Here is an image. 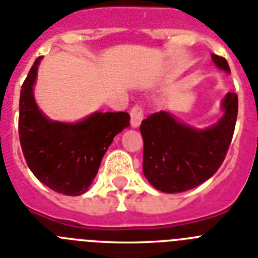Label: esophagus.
I'll return each mask as SVG.
<instances>
[{
    "instance_id": "esophagus-1",
    "label": "esophagus",
    "mask_w": 258,
    "mask_h": 258,
    "mask_svg": "<svg viewBox=\"0 0 258 258\" xmlns=\"http://www.w3.org/2000/svg\"><path fill=\"white\" fill-rule=\"evenodd\" d=\"M131 125L134 128H137L141 124V121L143 120V116H145V111H143V107L142 105H134L131 108Z\"/></svg>"
}]
</instances>
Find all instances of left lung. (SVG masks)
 <instances>
[{
  "instance_id": "1",
  "label": "left lung",
  "mask_w": 258,
  "mask_h": 258,
  "mask_svg": "<svg viewBox=\"0 0 258 258\" xmlns=\"http://www.w3.org/2000/svg\"><path fill=\"white\" fill-rule=\"evenodd\" d=\"M220 70L230 72L224 57L212 54ZM224 116L209 128L198 130L180 123L166 111L142 121L143 174L157 190L182 192L204 183L222 165L232 142L238 112V97L226 93Z\"/></svg>"
}]
</instances>
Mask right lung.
Here are the masks:
<instances>
[{"label": "right lung", "mask_w": 258, "mask_h": 258, "mask_svg": "<svg viewBox=\"0 0 258 258\" xmlns=\"http://www.w3.org/2000/svg\"><path fill=\"white\" fill-rule=\"evenodd\" d=\"M41 58H36L20 93L18 134L22 153L40 182L64 196H80L92 183L115 135L130 125V115L93 112L76 123L48 119L33 95Z\"/></svg>", "instance_id": "1"}]
</instances>
